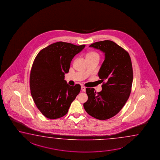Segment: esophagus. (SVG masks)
<instances>
[{
    "label": "esophagus",
    "mask_w": 160,
    "mask_h": 160,
    "mask_svg": "<svg viewBox=\"0 0 160 160\" xmlns=\"http://www.w3.org/2000/svg\"><path fill=\"white\" fill-rule=\"evenodd\" d=\"M81 89H82V91L85 92V90H86V88H85V87L82 86V87H81Z\"/></svg>",
    "instance_id": "1"
}]
</instances>
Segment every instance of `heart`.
<instances>
[{
	"instance_id": "obj_1",
	"label": "heart",
	"mask_w": 160,
	"mask_h": 160,
	"mask_svg": "<svg viewBox=\"0 0 160 160\" xmlns=\"http://www.w3.org/2000/svg\"><path fill=\"white\" fill-rule=\"evenodd\" d=\"M94 56H98V54L97 52H94V51H91L88 52V53L86 55V58H92Z\"/></svg>"
}]
</instances>
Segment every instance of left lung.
<instances>
[{
    "mask_svg": "<svg viewBox=\"0 0 160 160\" xmlns=\"http://www.w3.org/2000/svg\"><path fill=\"white\" fill-rule=\"evenodd\" d=\"M89 47L105 53L104 61L98 73L103 84L102 91L98 93L94 88H86L88 98L83 105L90 116L107 120L118 114L131 94L133 78L131 57L127 51L111 40L94 42Z\"/></svg>",
    "mask_w": 160,
    "mask_h": 160,
    "instance_id": "1",
    "label": "left lung"
}]
</instances>
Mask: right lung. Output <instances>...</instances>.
Instances as JSON below:
<instances>
[{"instance_id": "add662e5", "label": "right lung", "mask_w": 160, "mask_h": 160, "mask_svg": "<svg viewBox=\"0 0 160 160\" xmlns=\"http://www.w3.org/2000/svg\"><path fill=\"white\" fill-rule=\"evenodd\" d=\"M85 46L59 42L36 56L30 73V90L37 108L46 118L56 119L65 116L80 92V85H69L64 75L69 72L72 59Z\"/></svg>"}]
</instances>
